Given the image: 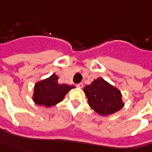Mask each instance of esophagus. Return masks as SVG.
<instances>
[{
  "mask_svg": "<svg viewBox=\"0 0 152 152\" xmlns=\"http://www.w3.org/2000/svg\"><path fill=\"white\" fill-rule=\"evenodd\" d=\"M76 86H77V88H83V83H78Z\"/></svg>",
  "mask_w": 152,
  "mask_h": 152,
  "instance_id": "obj_1",
  "label": "esophagus"
}]
</instances>
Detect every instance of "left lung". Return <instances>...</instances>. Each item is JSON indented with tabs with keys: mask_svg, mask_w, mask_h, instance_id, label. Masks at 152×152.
<instances>
[{
	"mask_svg": "<svg viewBox=\"0 0 152 152\" xmlns=\"http://www.w3.org/2000/svg\"><path fill=\"white\" fill-rule=\"evenodd\" d=\"M89 106L100 115H109L124 106L122 94L103 78H97L83 89Z\"/></svg>",
	"mask_w": 152,
	"mask_h": 152,
	"instance_id": "8db88e82",
	"label": "left lung"
}]
</instances>
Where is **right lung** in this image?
<instances>
[{
    "label": "right lung",
    "mask_w": 152,
    "mask_h": 152,
    "mask_svg": "<svg viewBox=\"0 0 152 152\" xmlns=\"http://www.w3.org/2000/svg\"><path fill=\"white\" fill-rule=\"evenodd\" d=\"M58 80V76L53 74L48 78L36 83L33 101L38 105L45 107H51L61 102L65 94L75 87L68 84H59Z\"/></svg>",
    "instance_id": "obj_1"
}]
</instances>
